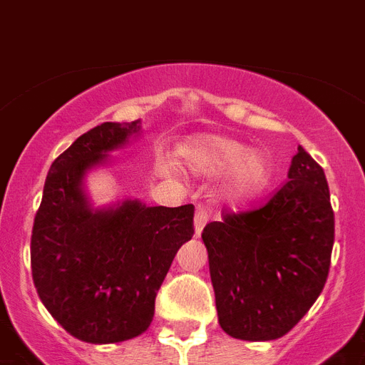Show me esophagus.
<instances>
[{
  "instance_id": "obj_1",
  "label": "esophagus",
  "mask_w": 365,
  "mask_h": 365,
  "mask_svg": "<svg viewBox=\"0 0 365 365\" xmlns=\"http://www.w3.org/2000/svg\"><path fill=\"white\" fill-rule=\"evenodd\" d=\"M207 219H210L207 211L204 210V207H198L197 213H195V235L202 234V230H204V226H206Z\"/></svg>"
}]
</instances>
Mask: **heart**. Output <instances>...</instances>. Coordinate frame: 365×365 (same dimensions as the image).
Masks as SVG:
<instances>
[{"mask_svg":"<svg viewBox=\"0 0 365 365\" xmlns=\"http://www.w3.org/2000/svg\"><path fill=\"white\" fill-rule=\"evenodd\" d=\"M185 163L204 176L226 178V197L235 206H249L271 187L274 158L267 148H254L237 139L206 135L189 140L182 148Z\"/></svg>","mask_w":365,"mask_h":365,"instance_id":"b5f03b06","label":"heart"}]
</instances>
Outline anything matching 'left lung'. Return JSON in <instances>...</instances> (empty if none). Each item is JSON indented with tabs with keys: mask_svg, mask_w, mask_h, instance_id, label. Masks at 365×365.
Here are the masks:
<instances>
[{
	"mask_svg": "<svg viewBox=\"0 0 365 365\" xmlns=\"http://www.w3.org/2000/svg\"><path fill=\"white\" fill-rule=\"evenodd\" d=\"M287 178L263 207L226 213L202 232L219 324L232 338H282L329 277L334 211L323 168L299 146Z\"/></svg>",
	"mask_w": 365,
	"mask_h": 365,
	"instance_id": "obj_1",
	"label": "left lung"
}]
</instances>
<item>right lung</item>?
<instances>
[{
    "label": "right lung",
    "instance_id": "1",
    "mask_svg": "<svg viewBox=\"0 0 365 365\" xmlns=\"http://www.w3.org/2000/svg\"><path fill=\"white\" fill-rule=\"evenodd\" d=\"M140 131V120L103 122L73 140L51 163L33 225L36 293L51 317L87 344H118L148 329L159 286L195 234L192 204L124 198L94 206L88 197V174Z\"/></svg>",
    "mask_w": 365,
    "mask_h": 365
}]
</instances>
